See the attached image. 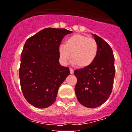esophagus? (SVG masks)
Masks as SVG:
<instances>
[{
    "instance_id": "34e87169",
    "label": "esophagus",
    "mask_w": 132,
    "mask_h": 132,
    "mask_svg": "<svg viewBox=\"0 0 132 132\" xmlns=\"http://www.w3.org/2000/svg\"><path fill=\"white\" fill-rule=\"evenodd\" d=\"M70 73H71V74L73 73L74 71H73V70L72 68H70Z\"/></svg>"
}]
</instances>
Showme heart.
<instances>
[{"label": "heart", "instance_id": "b5f03b06", "mask_svg": "<svg viewBox=\"0 0 132 132\" xmlns=\"http://www.w3.org/2000/svg\"><path fill=\"white\" fill-rule=\"evenodd\" d=\"M98 43L93 38L82 34H75L66 39L64 46L59 48V55L63 62L70 59L75 66L84 68L90 66L98 54Z\"/></svg>", "mask_w": 132, "mask_h": 132}]
</instances>
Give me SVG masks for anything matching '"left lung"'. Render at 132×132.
<instances>
[{"instance_id": "1", "label": "left lung", "mask_w": 132, "mask_h": 132, "mask_svg": "<svg viewBox=\"0 0 132 132\" xmlns=\"http://www.w3.org/2000/svg\"><path fill=\"white\" fill-rule=\"evenodd\" d=\"M93 36L98 46L95 60L90 66L74 71L77 79L75 87L77 100L90 108L102 105L109 98L116 74L112 49L100 37Z\"/></svg>"}]
</instances>
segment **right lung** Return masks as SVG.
<instances>
[{"mask_svg":"<svg viewBox=\"0 0 132 132\" xmlns=\"http://www.w3.org/2000/svg\"><path fill=\"white\" fill-rule=\"evenodd\" d=\"M72 31L47 28L25 43L20 55V87L24 98L38 108H45L56 100L61 84L70 75L68 67L59 64L62 39Z\"/></svg>","mask_w":132,"mask_h":132,"instance_id":"right-lung-1","label":"right lung"}]
</instances>
